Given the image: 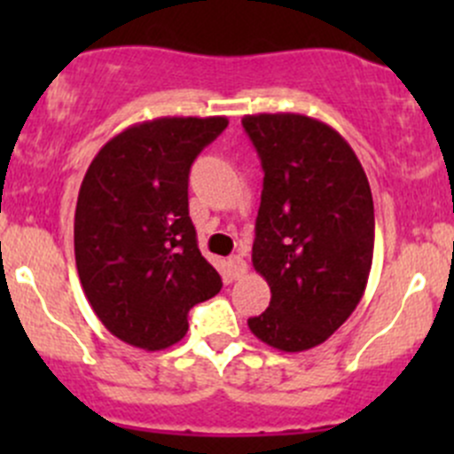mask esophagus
Instances as JSON below:
<instances>
[{
	"label": "esophagus",
	"instance_id": "34e87169",
	"mask_svg": "<svg viewBox=\"0 0 454 454\" xmlns=\"http://www.w3.org/2000/svg\"><path fill=\"white\" fill-rule=\"evenodd\" d=\"M246 272H248V265H246V261L241 259V256H231V259L226 261V277L231 278V281H237V278L244 277Z\"/></svg>",
	"mask_w": 454,
	"mask_h": 454
}]
</instances>
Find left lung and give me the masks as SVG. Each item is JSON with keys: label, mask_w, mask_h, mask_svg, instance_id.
<instances>
[{"label": "left lung", "mask_w": 454, "mask_h": 454, "mask_svg": "<svg viewBox=\"0 0 454 454\" xmlns=\"http://www.w3.org/2000/svg\"><path fill=\"white\" fill-rule=\"evenodd\" d=\"M263 167L253 265L270 308L248 318L274 349L327 340L360 303L373 261V198L347 140L303 114L241 121Z\"/></svg>", "instance_id": "left-lung-1"}]
</instances>
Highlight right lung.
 <instances>
[{"label": "right lung", "instance_id": "add662e5", "mask_svg": "<svg viewBox=\"0 0 454 454\" xmlns=\"http://www.w3.org/2000/svg\"><path fill=\"white\" fill-rule=\"evenodd\" d=\"M226 127L223 116L138 122L87 168L74 213L76 270L94 314L127 345H176L189 309L222 290L189 217V173Z\"/></svg>", "mask_w": 454, "mask_h": 454}]
</instances>
